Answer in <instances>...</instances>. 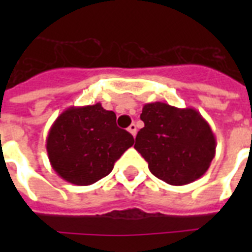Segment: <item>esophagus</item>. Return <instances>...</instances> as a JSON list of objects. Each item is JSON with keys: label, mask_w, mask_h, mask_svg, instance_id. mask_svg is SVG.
<instances>
[{"label": "esophagus", "mask_w": 252, "mask_h": 252, "mask_svg": "<svg viewBox=\"0 0 252 252\" xmlns=\"http://www.w3.org/2000/svg\"><path fill=\"white\" fill-rule=\"evenodd\" d=\"M128 132H129L132 136H136V133H137V126H136V124H130L129 126H128Z\"/></svg>", "instance_id": "esophagus-1"}]
</instances>
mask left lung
Here are the masks:
<instances>
[{
	"label": "left lung",
	"mask_w": 252,
	"mask_h": 252,
	"mask_svg": "<svg viewBox=\"0 0 252 252\" xmlns=\"http://www.w3.org/2000/svg\"><path fill=\"white\" fill-rule=\"evenodd\" d=\"M140 118L134 149L150 172L171 186H184L207 172L216 156L211 126L195 108H178L163 102L146 103Z\"/></svg>",
	"instance_id": "1"
}]
</instances>
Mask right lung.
Masks as SVG:
<instances>
[{
    "mask_svg": "<svg viewBox=\"0 0 252 252\" xmlns=\"http://www.w3.org/2000/svg\"><path fill=\"white\" fill-rule=\"evenodd\" d=\"M133 144V136L116 126L114 111L96 103L61 112L49 129L45 146L57 175L76 186H90L108 175Z\"/></svg>",
    "mask_w": 252,
    "mask_h": 252,
    "instance_id": "right-lung-1",
    "label": "right lung"
}]
</instances>
